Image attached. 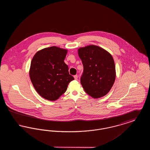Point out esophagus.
<instances>
[{
    "label": "esophagus",
    "instance_id": "1",
    "mask_svg": "<svg viewBox=\"0 0 150 150\" xmlns=\"http://www.w3.org/2000/svg\"><path fill=\"white\" fill-rule=\"evenodd\" d=\"M74 79H75V80H78V76L77 75H74Z\"/></svg>",
    "mask_w": 150,
    "mask_h": 150
}]
</instances>
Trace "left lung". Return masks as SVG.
<instances>
[{"instance_id": "left-lung-1", "label": "left lung", "mask_w": 150, "mask_h": 150, "mask_svg": "<svg viewBox=\"0 0 150 150\" xmlns=\"http://www.w3.org/2000/svg\"><path fill=\"white\" fill-rule=\"evenodd\" d=\"M84 67L80 82L85 92L93 98L106 95L116 78L114 60L107 50L94 45L78 49Z\"/></svg>"}]
</instances>
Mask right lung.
Returning a JSON list of instances; mask_svg holds the SVG:
<instances>
[{"instance_id":"1","label":"right lung","mask_w":150,"mask_h":150,"mask_svg":"<svg viewBox=\"0 0 150 150\" xmlns=\"http://www.w3.org/2000/svg\"><path fill=\"white\" fill-rule=\"evenodd\" d=\"M67 50L56 46L38 51L31 60L29 75L36 91L45 100H56L74 80L64 60Z\"/></svg>"}]
</instances>
